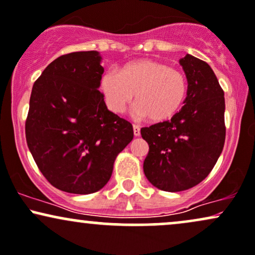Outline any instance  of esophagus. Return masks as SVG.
<instances>
[{"label":"esophagus","instance_id":"1","mask_svg":"<svg viewBox=\"0 0 255 255\" xmlns=\"http://www.w3.org/2000/svg\"><path fill=\"white\" fill-rule=\"evenodd\" d=\"M133 130H134V135L140 136V127H139V126L134 125L133 126Z\"/></svg>","mask_w":255,"mask_h":255}]
</instances>
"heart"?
I'll return each mask as SVG.
<instances>
[{
    "label": "heart",
    "mask_w": 255,
    "mask_h": 255,
    "mask_svg": "<svg viewBox=\"0 0 255 255\" xmlns=\"http://www.w3.org/2000/svg\"><path fill=\"white\" fill-rule=\"evenodd\" d=\"M101 90L109 109L124 113L135 95V113L161 124L174 118L183 107L188 83L179 70L155 59L131 61L115 72L107 71L101 78Z\"/></svg>",
    "instance_id": "b5f03b06"
}]
</instances>
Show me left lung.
Masks as SVG:
<instances>
[{
    "label": "left lung",
    "mask_w": 255,
    "mask_h": 255,
    "mask_svg": "<svg viewBox=\"0 0 255 255\" xmlns=\"http://www.w3.org/2000/svg\"><path fill=\"white\" fill-rule=\"evenodd\" d=\"M188 94L184 107L171 121L141 128L149 151L143 172L155 188L183 191L201 183L221 155L225 145V93L213 69L186 54L179 60Z\"/></svg>",
    "instance_id": "8db88e82"
}]
</instances>
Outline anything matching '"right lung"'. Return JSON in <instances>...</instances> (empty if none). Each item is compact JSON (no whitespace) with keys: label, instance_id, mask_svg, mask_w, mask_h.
<instances>
[{"label":"right lung","instance_id":"1","mask_svg":"<svg viewBox=\"0 0 255 255\" xmlns=\"http://www.w3.org/2000/svg\"><path fill=\"white\" fill-rule=\"evenodd\" d=\"M97 51L54 59L33 85L26 140L54 188L88 195L109 182L116 157L133 140V126L110 112L98 91L104 69Z\"/></svg>","mask_w":255,"mask_h":255}]
</instances>
